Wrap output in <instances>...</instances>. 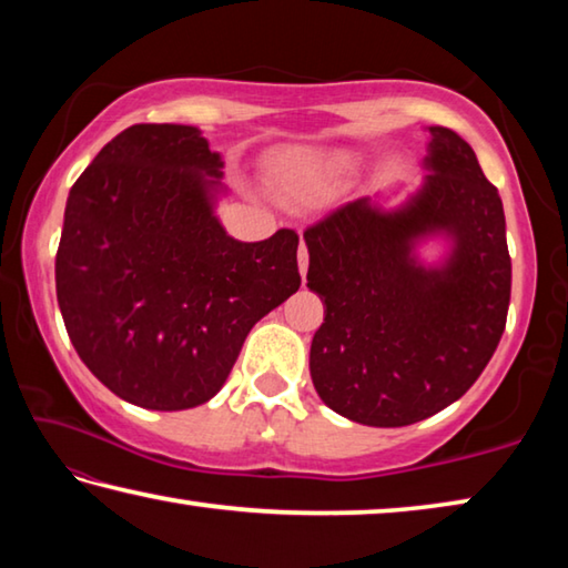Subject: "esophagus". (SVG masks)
<instances>
[{
  "instance_id": "1",
  "label": "esophagus",
  "mask_w": 568,
  "mask_h": 568,
  "mask_svg": "<svg viewBox=\"0 0 568 568\" xmlns=\"http://www.w3.org/2000/svg\"><path fill=\"white\" fill-rule=\"evenodd\" d=\"M297 265H301V275L305 277V273H307V247H305V243H301V250H297Z\"/></svg>"
}]
</instances>
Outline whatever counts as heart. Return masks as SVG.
<instances>
[{"instance_id": "1", "label": "heart", "mask_w": 568, "mask_h": 568, "mask_svg": "<svg viewBox=\"0 0 568 568\" xmlns=\"http://www.w3.org/2000/svg\"><path fill=\"white\" fill-rule=\"evenodd\" d=\"M358 168V158L345 150H287L275 160V178L285 195L303 203H321Z\"/></svg>"}]
</instances>
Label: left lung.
I'll list each match as a JSON object with an SVG mask.
<instances>
[{
  "label": "left lung",
  "instance_id": "8db88e82",
  "mask_svg": "<svg viewBox=\"0 0 568 568\" xmlns=\"http://www.w3.org/2000/svg\"><path fill=\"white\" fill-rule=\"evenodd\" d=\"M420 190L396 210L371 197L303 233L307 287L325 318L311 378L328 408L363 426L398 428L444 410L474 386L506 328L511 257L498 190L476 152L428 128ZM444 234V264L423 266L420 239Z\"/></svg>",
  "mask_w": 568,
  "mask_h": 568
}]
</instances>
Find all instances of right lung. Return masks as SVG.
Masks as SVG:
<instances>
[{
	"instance_id": "1",
	"label": "right lung",
	"mask_w": 568,
	"mask_h": 568,
	"mask_svg": "<svg viewBox=\"0 0 568 568\" xmlns=\"http://www.w3.org/2000/svg\"><path fill=\"white\" fill-rule=\"evenodd\" d=\"M223 160L190 124H132L70 190L54 281L77 355L114 396L185 410L223 388L253 325L301 287L297 233L230 237Z\"/></svg>"
}]
</instances>
